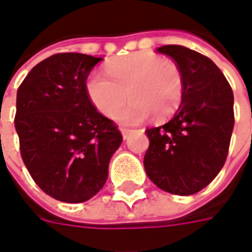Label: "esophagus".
Returning a JSON list of instances; mask_svg holds the SVG:
<instances>
[{
	"mask_svg": "<svg viewBox=\"0 0 252 252\" xmlns=\"http://www.w3.org/2000/svg\"><path fill=\"white\" fill-rule=\"evenodd\" d=\"M121 131H122V136H123V139H127L131 133H133V130H131V129H125V127H123V129H121Z\"/></svg>",
	"mask_w": 252,
	"mask_h": 252,
	"instance_id": "34e87169",
	"label": "esophagus"
}]
</instances>
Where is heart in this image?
<instances>
[{"mask_svg": "<svg viewBox=\"0 0 252 252\" xmlns=\"http://www.w3.org/2000/svg\"><path fill=\"white\" fill-rule=\"evenodd\" d=\"M108 78L91 74L85 92L92 106L112 118L127 98L131 101L116 119L134 125L150 116L165 121L179 108L184 98V78L178 65L151 52H137L112 60L106 65Z\"/></svg>", "mask_w": 252, "mask_h": 252, "instance_id": "obj_1", "label": "heart"}]
</instances>
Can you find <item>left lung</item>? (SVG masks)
Returning a JSON list of instances; mask_svg holds the SVG:
<instances>
[{
  "label": "left lung",
  "instance_id": "left-lung-1",
  "mask_svg": "<svg viewBox=\"0 0 252 252\" xmlns=\"http://www.w3.org/2000/svg\"><path fill=\"white\" fill-rule=\"evenodd\" d=\"M169 56L184 78V98L174 118L147 129L144 156L149 178L174 195H193L223 168L234 127V96L226 77L209 57L179 44L157 49Z\"/></svg>",
  "mask_w": 252,
  "mask_h": 252
}]
</instances>
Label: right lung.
<instances>
[{
	"instance_id": "add662e5",
	"label": "right lung",
	"mask_w": 252,
	"mask_h": 252,
	"mask_svg": "<svg viewBox=\"0 0 252 252\" xmlns=\"http://www.w3.org/2000/svg\"><path fill=\"white\" fill-rule=\"evenodd\" d=\"M101 57L59 53L36 64L16 94L15 129L31 177L49 196L81 203L108 179L122 134L87 96L85 81Z\"/></svg>"
}]
</instances>
